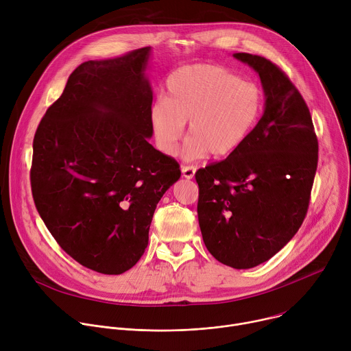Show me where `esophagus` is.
Listing matches in <instances>:
<instances>
[{
  "label": "esophagus",
  "instance_id": "obj_1",
  "mask_svg": "<svg viewBox=\"0 0 351 351\" xmlns=\"http://www.w3.org/2000/svg\"><path fill=\"white\" fill-rule=\"evenodd\" d=\"M194 173H195L194 167H182V175L184 179H193Z\"/></svg>",
  "mask_w": 351,
  "mask_h": 351
}]
</instances>
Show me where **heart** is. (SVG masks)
I'll use <instances>...</instances> for the list:
<instances>
[{"mask_svg": "<svg viewBox=\"0 0 351 351\" xmlns=\"http://www.w3.org/2000/svg\"><path fill=\"white\" fill-rule=\"evenodd\" d=\"M264 108V93L233 71L210 64L179 68L167 82L148 118L160 152L173 156L189 122L183 158L195 161L210 153L228 157L248 140Z\"/></svg>", "mask_w": 351, "mask_h": 351, "instance_id": "b5f03b06", "label": "heart"}]
</instances>
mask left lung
Instances as JSON below:
<instances>
[{"label": "left lung", "instance_id": "obj_1", "mask_svg": "<svg viewBox=\"0 0 351 351\" xmlns=\"http://www.w3.org/2000/svg\"><path fill=\"white\" fill-rule=\"evenodd\" d=\"M233 57L258 73L264 114L236 153L195 172L197 214L214 258L248 269L272 258L302 226L318 140L302 94L275 64L247 53Z\"/></svg>", "mask_w": 351, "mask_h": 351}]
</instances>
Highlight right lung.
I'll use <instances>...</instances> for the list:
<instances>
[{
	"label": "right lung",
	"instance_id": "obj_1",
	"mask_svg": "<svg viewBox=\"0 0 351 351\" xmlns=\"http://www.w3.org/2000/svg\"><path fill=\"white\" fill-rule=\"evenodd\" d=\"M152 47L87 61L41 119L30 171L36 208L83 267L119 275L141 258L179 164L148 143Z\"/></svg>",
	"mask_w": 351,
	"mask_h": 351
}]
</instances>
